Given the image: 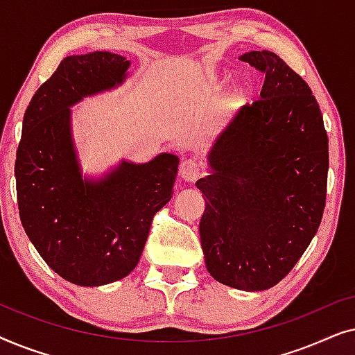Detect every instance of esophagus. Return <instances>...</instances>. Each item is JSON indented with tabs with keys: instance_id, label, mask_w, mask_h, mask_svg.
I'll return each mask as SVG.
<instances>
[{
	"instance_id": "esophagus-1",
	"label": "esophagus",
	"mask_w": 355,
	"mask_h": 355,
	"mask_svg": "<svg viewBox=\"0 0 355 355\" xmlns=\"http://www.w3.org/2000/svg\"><path fill=\"white\" fill-rule=\"evenodd\" d=\"M200 171V164H198L196 159H184L181 166H179V176L187 182H193L196 179H198Z\"/></svg>"
}]
</instances>
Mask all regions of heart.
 Here are the masks:
<instances>
[{
  "mask_svg": "<svg viewBox=\"0 0 355 355\" xmlns=\"http://www.w3.org/2000/svg\"><path fill=\"white\" fill-rule=\"evenodd\" d=\"M244 95H245V90L242 89L241 85H234V87H232V89L230 90V98H231V100H236V101H237V100H241Z\"/></svg>",
  "mask_w": 355,
  "mask_h": 355,
  "instance_id": "1",
  "label": "heart"
}]
</instances>
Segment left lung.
Returning a JSON list of instances; mask_svg holds the SVG:
<instances>
[{
	"label": "left lung",
	"mask_w": 355,
	"mask_h": 355,
	"mask_svg": "<svg viewBox=\"0 0 355 355\" xmlns=\"http://www.w3.org/2000/svg\"><path fill=\"white\" fill-rule=\"evenodd\" d=\"M265 74L260 100L221 130L198 179L208 273L241 291L278 284L317 234L324 210L328 135L310 87L276 53L239 58Z\"/></svg>",
	"instance_id": "8db88e82"
}]
</instances>
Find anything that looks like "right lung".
I'll return each mask as SVG.
<instances>
[{"label":"right lung","instance_id":"right-lung-1","mask_svg":"<svg viewBox=\"0 0 355 355\" xmlns=\"http://www.w3.org/2000/svg\"><path fill=\"white\" fill-rule=\"evenodd\" d=\"M130 61L110 51L67 56L32 96L16 155L19 216L38 254L61 278L103 286L137 266L155 213L173 197L179 158L121 159L100 178L82 173L71 106L116 89Z\"/></svg>","mask_w":355,"mask_h":355}]
</instances>
